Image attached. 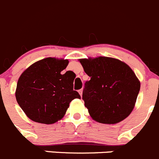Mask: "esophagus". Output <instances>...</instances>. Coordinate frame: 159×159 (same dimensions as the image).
Here are the masks:
<instances>
[{"label": "esophagus", "instance_id": "1", "mask_svg": "<svg viewBox=\"0 0 159 159\" xmlns=\"http://www.w3.org/2000/svg\"><path fill=\"white\" fill-rule=\"evenodd\" d=\"M78 93H79V94H80V96H82V93H83V89H80V90H78Z\"/></svg>", "mask_w": 159, "mask_h": 159}]
</instances>
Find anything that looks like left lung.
<instances>
[{"mask_svg": "<svg viewBox=\"0 0 159 159\" xmlns=\"http://www.w3.org/2000/svg\"><path fill=\"white\" fill-rule=\"evenodd\" d=\"M91 79L84 84L82 99L93 120L116 124L130 115L140 92V82L124 62L100 56L79 59Z\"/></svg>", "mask_w": 159, "mask_h": 159, "instance_id": "8db88e82", "label": "left lung"}]
</instances>
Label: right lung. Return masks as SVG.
I'll use <instances>...</instances> for the list:
<instances>
[{
  "label": "right lung",
  "mask_w": 159,
  "mask_h": 159,
  "mask_svg": "<svg viewBox=\"0 0 159 159\" xmlns=\"http://www.w3.org/2000/svg\"><path fill=\"white\" fill-rule=\"evenodd\" d=\"M68 63L67 59L45 58L30 66L19 77L16 98L30 119L53 124L63 118L74 99H81L73 89L75 73H62Z\"/></svg>",
  "instance_id": "right-lung-1"
}]
</instances>
